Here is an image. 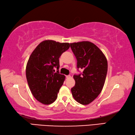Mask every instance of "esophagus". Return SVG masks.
<instances>
[{
  "mask_svg": "<svg viewBox=\"0 0 135 135\" xmlns=\"http://www.w3.org/2000/svg\"><path fill=\"white\" fill-rule=\"evenodd\" d=\"M71 77V76L70 75H66V78H70Z\"/></svg>",
  "mask_w": 135,
  "mask_h": 135,
  "instance_id": "34e87169",
  "label": "esophagus"
}]
</instances>
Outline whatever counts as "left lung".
Returning <instances> with one entry per match:
<instances>
[{
	"label": "left lung",
	"mask_w": 135,
	"mask_h": 135,
	"mask_svg": "<svg viewBox=\"0 0 135 135\" xmlns=\"http://www.w3.org/2000/svg\"><path fill=\"white\" fill-rule=\"evenodd\" d=\"M81 74L74 75L75 84L71 89L74 99L87 105L97 97L103 88L107 73V61L102 51L93 43L82 41L70 44Z\"/></svg>",
	"instance_id": "left-lung-1"
}]
</instances>
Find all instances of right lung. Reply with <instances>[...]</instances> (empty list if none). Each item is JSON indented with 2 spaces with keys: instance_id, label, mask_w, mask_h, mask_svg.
I'll return each instance as SVG.
<instances>
[{
  "instance_id": "add662e5",
  "label": "right lung",
  "mask_w": 135,
  "mask_h": 135,
  "mask_svg": "<svg viewBox=\"0 0 135 135\" xmlns=\"http://www.w3.org/2000/svg\"><path fill=\"white\" fill-rule=\"evenodd\" d=\"M69 43L52 40L41 42L29 57L26 67L28 84L33 97L44 104H50L57 99L65 80V75L55 68L60 67L59 58L70 48Z\"/></svg>"
}]
</instances>
